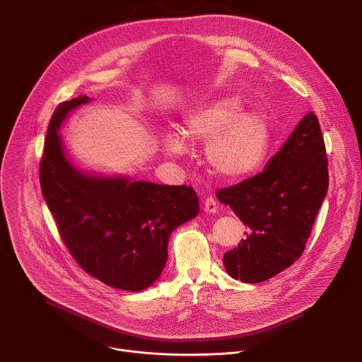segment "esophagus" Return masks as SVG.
<instances>
[{
  "label": "esophagus",
  "instance_id": "1",
  "mask_svg": "<svg viewBox=\"0 0 362 362\" xmlns=\"http://www.w3.org/2000/svg\"><path fill=\"white\" fill-rule=\"evenodd\" d=\"M204 211L209 212V214H216L218 212V202H216L215 196H212V194L206 196V199H204Z\"/></svg>",
  "mask_w": 362,
  "mask_h": 362
}]
</instances>
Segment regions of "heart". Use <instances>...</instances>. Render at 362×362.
<instances>
[{"label": "heart", "mask_w": 362, "mask_h": 362, "mask_svg": "<svg viewBox=\"0 0 362 362\" xmlns=\"http://www.w3.org/2000/svg\"><path fill=\"white\" fill-rule=\"evenodd\" d=\"M240 110V101L235 97L215 100L185 117L182 134H165L163 146L169 153L180 154L186 150L185 136L192 141H209L206 156L218 175H249L267 156L269 126L261 112Z\"/></svg>", "instance_id": "1"}]
</instances>
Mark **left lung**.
Segmentation results:
<instances>
[{
    "instance_id": "8db88e82",
    "label": "left lung",
    "mask_w": 362,
    "mask_h": 362,
    "mask_svg": "<svg viewBox=\"0 0 362 362\" xmlns=\"http://www.w3.org/2000/svg\"><path fill=\"white\" fill-rule=\"evenodd\" d=\"M328 180L325 141L311 112L261 173L216 192L219 202L229 204L247 226L239 245L223 255L228 274L259 284L295 264L311 235Z\"/></svg>"
}]
</instances>
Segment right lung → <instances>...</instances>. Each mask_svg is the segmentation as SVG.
Returning a JSON list of instances; mask_svg holds the SVG:
<instances>
[{"label":"right lung","mask_w":362,"mask_h":362,"mask_svg":"<svg viewBox=\"0 0 362 362\" xmlns=\"http://www.w3.org/2000/svg\"><path fill=\"white\" fill-rule=\"evenodd\" d=\"M88 101H63L47 129L40 186L59 233L78 267L103 284L141 291L162 274L170 233L199 212L192 186H166L80 173L57 133L69 112Z\"/></svg>","instance_id":"right-lung-1"}]
</instances>
